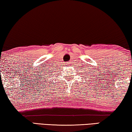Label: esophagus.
<instances>
[{"instance_id": "34e87169", "label": "esophagus", "mask_w": 132, "mask_h": 132, "mask_svg": "<svg viewBox=\"0 0 132 132\" xmlns=\"http://www.w3.org/2000/svg\"><path fill=\"white\" fill-rule=\"evenodd\" d=\"M66 64H69V63H66Z\"/></svg>"}]
</instances>
